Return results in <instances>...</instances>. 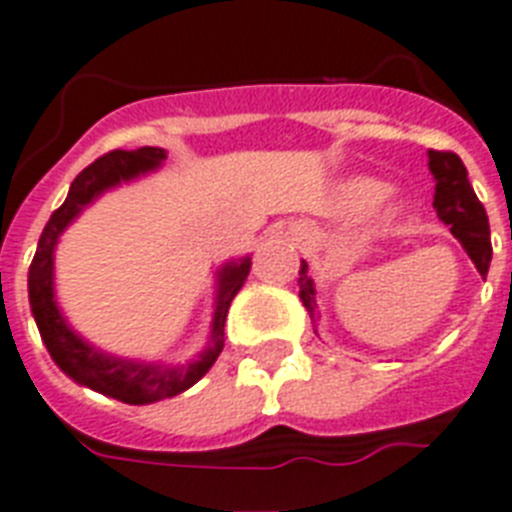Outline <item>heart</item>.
I'll use <instances>...</instances> for the list:
<instances>
[{
	"mask_svg": "<svg viewBox=\"0 0 512 512\" xmlns=\"http://www.w3.org/2000/svg\"><path fill=\"white\" fill-rule=\"evenodd\" d=\"M382 196V185L377 180H369V177H358L353 183L345 185V199L350 204H369V201L380 199ZM396 215V207L385 209V217Z\"/></svg>",
	"mask_w": 512,
	"mask_h": 512,
	"instance_id": "obj_1",
	"label": "heart"
}]
</instances>
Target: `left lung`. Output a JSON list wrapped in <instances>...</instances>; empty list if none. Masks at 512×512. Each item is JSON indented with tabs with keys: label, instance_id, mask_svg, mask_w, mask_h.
I'll list each match as a JSON object with an SVG mask.
<instances>
[{
	"label": "left lung",
	"instance_id": "8db88e82",
	"mask_svg": "<svg viewBox=\"0 0 512 512\" xmlns=\"http://www.w3.org/2000/svg\"><path fill=\"white\" fill-rule=\"evenodd\" d=\"M430 172L436 177V196L433 207L441 223L452 225L454 239L460 241L470 260L476 263L478 273L486 276L492 263V239H489V217L484 204L478 201L476 191L468 180V170L457 154L452 151H428ZM300 300L308 313H316V287L308 276V263L300 265Z\"/></svg>",
	"mask_w": 512,
	"mask_h": 512
}]
</instances>
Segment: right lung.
Listing matches in <instances>:
<instances>
[{"label":"right lung","mask_w":512,"mask_h":512,"mask_svg":"<svg viewBox=\"0 0 512 512\" xmlns=\"http://www.w3.org/2000/svg\"><path fill=\"white\" fill-rule=\"evenodd\" d=\"M164 159H167L164 148L143 146L138 151H111V154L95 159L90 167H84L68 188L66 201L52 212V217L44 225L39 247H36L34 260H31V268H28V303H31L36 327H39V335L50 350L52 361L79 385H87L103 396L124 401V404H154L162 398H172L196 385L209 372V366L215 364L225 345L223 329L231 300L244 287L249 265H252L249 257H241L236 263L233 260L225 263L217 271V300L209 345L199 358H193L183 366L116 358L111 353L98 350L90 342H84L74 329L68 327L63 313L58 311V303H55V284H52L55 244H58L60 233L66 231L68 223H74V217L90 201L98 199L100 193L146 175V172H154Z\"/></svg>","instance_id":"add662e5"}]
</instances>
